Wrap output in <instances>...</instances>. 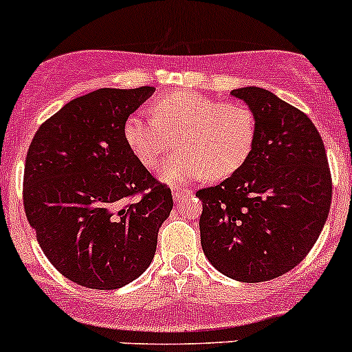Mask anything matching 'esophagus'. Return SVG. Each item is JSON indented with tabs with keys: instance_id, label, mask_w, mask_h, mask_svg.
<instances>
[{
	"instance_id": "obj_1",
	"label": "esophagus",
	"mask_w": 352,
	"mask_h": 352,
	"mask_svg": "<svg viewBox=\"0 0 352 352\" xmlns=\"http://www.w3.org/2000/svg\"><path fill=\"white\" fill-rule=\"evenodd\" d=\"M173 199L175 201H180L184 196H187V194H190V190H182V189H173Z\"/></svg>"
}]
</instances>
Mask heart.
<instances>
[{
    "instance_id": "b5f03b06",
    "label": "heart",
    "mask_w": 352,
    "mask_h": 352,
    "mask_svg": "<svg viewBox=\"0 0 352 352\" xmlns=\"http://www.w3.org/2000/svg\"><path fill=\"white\" fill-rule=\"evenodd\" d=\"M153 118L131 115L124 138L135 158L153 170L173 146L182 151L163 165L170 184H187L208 175L213 180L237 172L256 139V117L249 107L213 100L194 91H179L156 100Z\"/></svg>"
}]
</instances>
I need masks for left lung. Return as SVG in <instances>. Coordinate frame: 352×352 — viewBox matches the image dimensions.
I'll return each instance as SVG.
<instances>
[{
  "mask_svg": "<svg viewBox=\"0 0 352 352\" xmlns=\"http://www.w3.org/2000/svg\"><path fill=\"white\" fill-rule=\"evenodd\" d=\"M232 96L254 113V146L237 172L196 192L201 245L218 272L254 284L287 274L311 251L329 217L332 175L308 115L261 87Z\"/></svg>",
  "mask_w": 352,
  "mask_h": 352,
  "instance_id": "8db88e82",
  "label": "left lung"
}]
</instances>
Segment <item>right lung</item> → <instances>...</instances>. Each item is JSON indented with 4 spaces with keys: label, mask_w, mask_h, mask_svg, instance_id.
Instances as JSON below:
<instances>
[{
    "label": "right lung",
    "mask_w": 352,
    "mask_h": 352,
    "mask_svg": "<svg viewBox=\"0 0 352 352\" xmlns=\"http://www.w3.org/2000/svg\"><path fill=\"white\" fill-rule=\"evenodd\" d=\"M155 87L93 91L72 100L34 135L23 208L37 242L63 277L111 291L151 265L172 190L139 163L125 120Z\"/></svg>",
    "instance_id": "obj_1"
}]
</instances>
